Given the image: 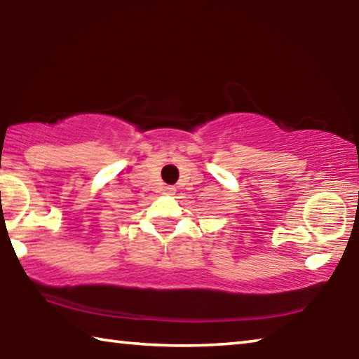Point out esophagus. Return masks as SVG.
<instances>
[{
	"label": "esophagus",
	"mask_w": 359,
	"mask_h": 359,
	"mask_svg": "<svg viewBox=\"0 0 359 359\" xmlns=\"http://www.w3.org/2000/svg\"><path fill=\"white\" fill-rule=\"evenodd\" d=\"M165 193L166 194H174L175 193V188L174 187H165Z\"/></svg>",
	"instance_id": "esophagus-1"
}]
</instances>
